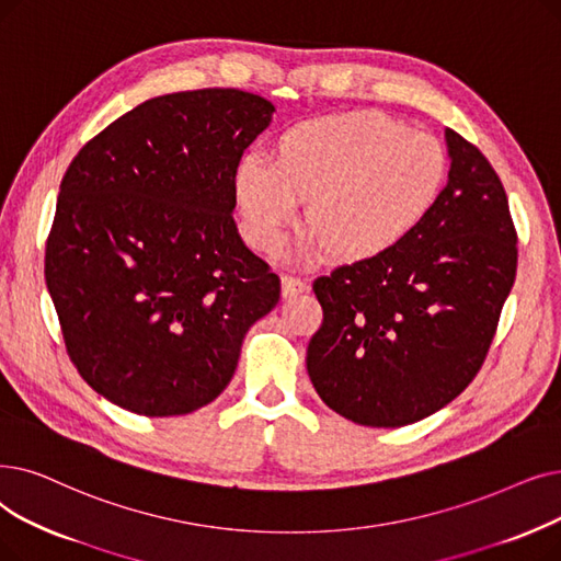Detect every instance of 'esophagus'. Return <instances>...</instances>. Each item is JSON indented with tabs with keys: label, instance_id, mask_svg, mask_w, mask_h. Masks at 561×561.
<instances>
[{
	"label": "esophagus",
	"instance_id": "1",
	"mask_svg": "<svg viewBox=\"0 0 561 561\" xmlns=\"http://www.w3.org/2000/svg\"><path fill=\"white\" fill-rule=\"evenodd\" d=\"M307 282L300 279V277H294V275H284L282 277V296L284 298H298L302 296L307 290Z\"/></svg>",
	"mask_w": 561,
	"mask_h": 561
}]
</instances>
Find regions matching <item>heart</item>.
<instances>
[{"label": "heart", "instance_id": "obj_1", "mask_svg": "<svg viewBox=\"0 0 561 561\" xmlns=\"http://www.w3.org/2000/svg\"><path fill=\"white\" fill-rule=\"evenodd\" d=\"M449 181L440 139L374 110L316 116L286 128L271 162L245 156L233 197L252 245L273 254L298 225L325 256L376 261L415 236Z\"/></svg>", "mask_w": 561, "mask_h": 561}]
</instances>
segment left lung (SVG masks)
Listing matches in <instances>:
<instances>
[{
  "label": "left lung",
  "instance_id": "8db88e82",
  "mask_svg": "<svg viewBox=\"0 0 561 561\" xmlns=\"http://www.w3.org/2000/svg\"><path fill=\"white\" fill-rule=\"evenodd\" d=\"M443 202L392 254L313 282L323 323L307 371L341 417L399 428L445 408L479 374L518 267V233L485 156L447 130Z\"/></svg>",
  "mask_w": 561,
  "mask_h": 561
}]
</instances>
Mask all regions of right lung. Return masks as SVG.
Wrapping results in <instances>:
<instances>
[{
	"label": "right lung",
	"mask_w": 561,
	"mask_h": 561,
	"mask_svg": "<svg viewBox=\"0 0 561 561\" xmlns=\"http://www.w3.org/2000/svg\"><path fill=\"white\" fill-rule=\"evenodd\" d=\"M273 110L240 89L160 95L68 164L45 282L72 367L112 403L144 417L208 405L279 302L231 215L236 167Z\"/></svg>",
	"instance_id": "obj_1"
}]
</instances>
